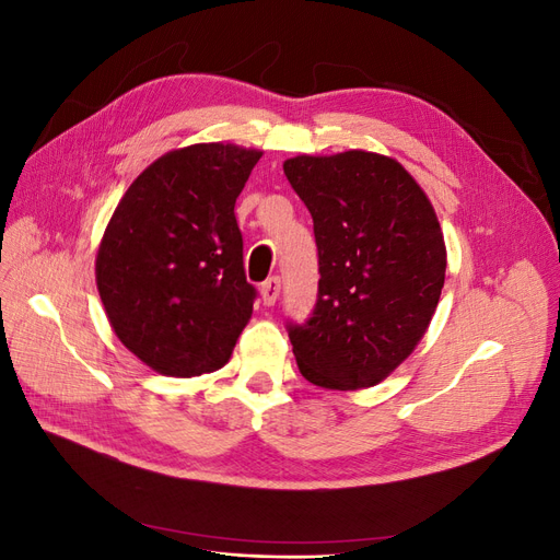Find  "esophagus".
<instances>
[{"label": "esophagus", "instance_id": "esophagus-1", "mask_svg": "<svg viewBox=\"0 0 560 560\" xmlns=\"http://www.w3.org/2000/svg\"><path fill=\"white\" fill-rule=\"evenodd\" d=\"M278 296H280V278L273 276V278H268L261 284V299H264L266 306H273V303L278 301Z\"/></svg>", "mask_w": 560, "mask_h": 560}]
</instances>
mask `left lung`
<instances>
[{
	"label": "left lung",
	"instance_id": "8db88e82",
	"mask_svg": "<svg viewBox=\"0 0 560 560\" xmlns=\"http://www.w3.org/2000/svg\"><path fill=\"white\" fill-rule=\"evenodd\" d=\"M282 167L319 257L313 317L290 325L301 376L327 389L376 385L416 350L442 296L436 212L401 163L374 151L301 154Z\"/></svg>",
	"mask_w": 560,
	"mask_h": 560
}]
</instances>
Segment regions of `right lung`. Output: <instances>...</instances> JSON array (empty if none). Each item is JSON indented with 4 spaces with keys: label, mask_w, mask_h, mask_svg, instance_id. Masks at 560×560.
Instances as JSON below:
<instances>
[{
    "label": "right lung",
    "mask_w": 560,
    "mask_h": 560,
    "mask_svg": "<svg viewBox=\"0 0 560 560\" xmlns=\"http://www.w3.org/2000/svg\"><path fill=\"white\" fill-rule=\"evenodd\" d=\"M259 149H173L140 173L105 229L95 282L114 334L163 376L222 369L252 317L235 222Z\"/></svg>",
    "instance_id": "1"
}]
</instances>
